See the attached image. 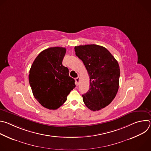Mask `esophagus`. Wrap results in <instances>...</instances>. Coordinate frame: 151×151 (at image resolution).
Masks as SVG:
<instances>
[{
  "label": "esophagus",
  "instance_id": "obj_1",
  "mask_svg": "<svg viewBox=\"0 0 151 151\" xmlns=\"http://www.w3.org/2000/svg\"><path fill=\"white\" fill-rule=\"evenodd\" d=\"M79 79H80V78H79V77H78V78H76V79H75V83H76V85L78 86V85H79Z\"/></svg>",
  "mask_w": 151,
  "mask_h": 151
}]
</instances>
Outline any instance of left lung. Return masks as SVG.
<instances>
[{"instance_id": "1", "label": "left lung", "mask_w": 151, "mask_h": 151, "mask_svg": "<svg viewBox=\"0 0 151 151\" xmlns=\"http://www.w3.org/2000/svg\"><path fill=\"white\" fill-rule=\"evenodd\" d=\"M76 55L83 63L90 76V88L83 101L93 111L108 106L118 88L120 69L118 61L106 48L94 44L75 47Z\"/></svg>"}]
</instances>
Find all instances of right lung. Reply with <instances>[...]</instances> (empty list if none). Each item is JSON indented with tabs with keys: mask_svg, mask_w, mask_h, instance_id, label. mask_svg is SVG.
Listing matches in <instances>:
<instances>
[{
	"mask_svg": "<svg viewBox=\"0 0 151 151\" xmlns=\"http://www.w3.org/2000/svg\"><path fill=\"white\" fill-rule=\"evenodd\" d=\"M66 49L51 47L42 51L34 60L29 71V81L35 98L47 109H58L76 87L69 76V69L62 61Z\"/></svg>",
	"mask_w": 151,
	"mask_h": 151,
	"instance_id": "add662e5",
	"label": "right lung"
}]
</instances>
